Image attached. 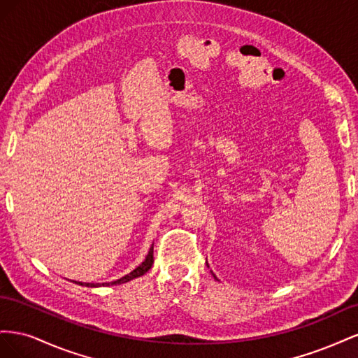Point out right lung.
<instances>
[{
  "label": "right lung",
  "instance_id": "add662e5",
  "mask_svg": "<svg viewBox=\"0 0 358 358\" xmlns=\"http://www.w3.org/2000/svg\"><path fill=\"white\" fill-rule=\"evenodd\" d=\"M152 264H154V245L150 246V249H149V252H148V255H146V258H145V262L140 264L138 267H136L133 272H129L128 275H125V276H122L121 279H116V280H113V282H110V284H103V285H117V284H125V282H128V280H131V279H136V278H138V276H142V275H145L148 270L152 267ZM79 285H83L82 282H79ZM86 287H99L100 284H85Z\"/></svg>",
  "mask_w": 358,
  "mask_h": 358
}]
</instances>
